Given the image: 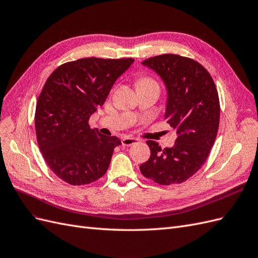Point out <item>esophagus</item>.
Instances as JSON below:
<instances>
[{
    "mask_svg": "<svg viewBox=\"0 0 258 258\" xmlns=\"http://www.w3.org/2000/svg\"><path fill=\"white\" fill-rule=\"evenodd\" d=\"M139 142L138 138H135V137H124L122 139V145L123 146H131V145H134L136 143Z\"/></svg>",
    "mask_w": 258,
    "mask_h": 258,
    "instance_id": "34e87169",
    "label": "esophagus"
}]
</instances>
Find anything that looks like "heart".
<instances>
[{"label": "heart", "instance_id": "1", "mask_svg": "<svg viewBox=\"0 0 258 258\" xmlns=\"http://www.w3.org/2000/svg\"><path fill=\"white\" fill-rule=\"evenodd\" d=\"M144 83H156V82H154V81L151 80V79H143V80L139 81L138 85H139V84H144Z\"/></svg>", "mask_w": 258, "mask_h": 258}]
</instances>
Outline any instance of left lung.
I'll return each mask as SVG.
<instances>
[{
  "mask_svg": "<svg viewBox=\"0 0 258 258\" xmlns=\"http://www.w3.org/2000/svg\"><path fill=\"white\" fill-rule=\"evenodd\" d=\"M142 63L165 85L164 117L177 137L172 148L147 142L151 154L139 168L160 185L181 183L203 165L216 139L220 108L214 81L200 63L178 55H160Z\"/></svg>",
  "mask_w": 258,
  "mask_h": 258,
  "instance_id": "obj_1",
  "label": "left lung"
}]
</instances>
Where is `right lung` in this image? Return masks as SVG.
I'll return each mask as SVG.
<instances>
[{"label":"right lung","instance_id":"obj_1","mask_svg":"<svg viewBox=\"0 0 258 258\" xmlns=\"http://www.w3.org/2000/svg\"><path fill=\"white\" fill-rule=\"evenodd\" d=\"M133 62L83 58L61 64L47 79L35 109L36 138L50 170L63 181L87 185L107 172L121 141L90 128L88 120Z\"/></svg>","mask_w":258,"mask_h":258}]
</instances>
